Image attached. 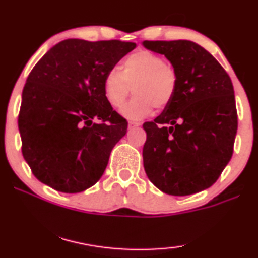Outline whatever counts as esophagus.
Wrapping results in <instances>:
<instances>
[{
	"instance_id": "esophagus-1",
	"label": "esophagus",
	"mask_w": 258,
	"mask_h": 258,
	"mask_svg": "<svg viewBox=\"0 0 258 258\" xmlns=\"http://www.w3.org/2000/svg\"><path fill=\"white\" fill-rule=\"evenodd\" d=\"M141 124H140V123H137V122H129V124H128V128L129 129H135V128H137V126H140Z\"/></svg>"
}]
</instances>
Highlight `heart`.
Returning a JSON list of instances; mask_svg holds the SVG:
<instances>
[{"mask_svg":"<svg viewBox=\"0 0 258 258\" xmlns=\"http://www.w3.org/2000/svg\"><path fill=\"white\" fill-rule=\"evenodd\" d=\"M178 72L161 55L137 51L122 61L121 71L113 68L103 82L105 98L113 108H121L130 93L135 97L122 109V115L139 121L154 108L163 110L172 104L178 91Z\"/></svg>","mask_w":258,"mask_h":258,"instance_id":"heart-1","label":"heart"}]
</instances>
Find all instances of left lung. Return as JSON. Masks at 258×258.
Returning <instances> with one entry per match:
<instances>
[{
    "mask_svg": "<svg viewBox=\"0 0 258 258\" xmlns=\"http://www.w3.org/2000/svg\"><path fill=\"white\" fill-rule=\"evenodd\" d=\"M178 72V91L168 108L143 129V166L163 193L189 196L209 188L233 153L237 110L232 82L222 65L188 40L143 41Z\"/></svg>",
    "mask_w": 258,
    "mask_h": 258,
    "instance_id": "8db88e82",
    "label": "left lung"
}]
</instances>
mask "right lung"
Here are the masks:
<instances>
[{
  "label": "right lung",
  "instance_id": "1",
  "mask_svg": "<svg viewBox=\"0 0 258 258\" xmlns=\"http://www.w3.org/2000/svg\"><path fill=\"white\" fill-rule=\"evenodd\" d=\"M135 47L119 40L68 39L33 68L18 123L22 155L39 181L78 193L102 178L110 153L128 128L106 100L103 82Z\"/></svg>",
  "mask_w": 258,
  "mask_h": 258
}]
</instances>
